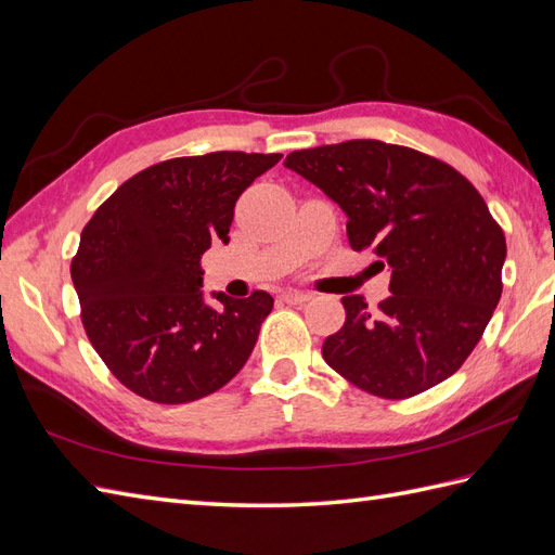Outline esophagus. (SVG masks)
Listing matches in <instances>:
<instances>
[{
	"label": "esophagus",
	"instance_id": "1",
	"mask_svg": "<svg viewBox=\"0 0 555 555\" xmlns=\"http://www.w3.org/2000/svg\"><path fill=\"white\" fill-rule=\"evenodd\" d=\"M281 300L288 302V305H302V302L311 300V295L305 293V291H286L281 295Z\"/></svg>",
	"mask_w": 555,
	"mask_h": 555
}]
</instances>
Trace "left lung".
I'll return each mask as SVG.
<instances>
[{"label":"left lung","mask_w":555,"mask_h":555,"mask_svg":"<svg viewBox=\"0 0 555 555\" xmlns=\"http://www.w3.org/2000/svg\"><path fill=\"white\" fill-rule=\"evenodd\" d=\"M283 166L333 198L353 250L375 248L389 297L345 295L323 359L359 389L408 399L457 373L502 297L506 238L452 166L382 140L297 150Z\"/></svg>","instance_id":"8db88e82"}]
</instances>
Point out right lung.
Instances as JSON below:
<instances>
[{"label":"right lung","mask_w":555,"mask_h":555,"mask_svg":"<svg viewBox=\"0 0 555 555\" xmlns=\"http://www.w3.org/2000/svg\"><path fill=\"white\" fill-rule=\"evenodd\" d=\"M281 154L210 152L126 180L83 227L73 260L81 323L124 387L154 403H190L230 382L258 343L274 297L210 293L202 255L230 244L234 206Z\"/></svg>","instance_id":"obj_1"}]
</instances>
